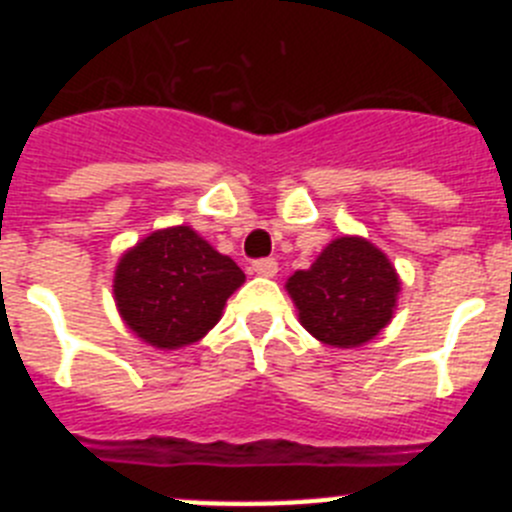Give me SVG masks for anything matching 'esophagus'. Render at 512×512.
<instances>
[{"label": "esophagus", "instance_id": "obj_1", "mask_svg": "<svg viewBox=\"0 0 512 512\" xmlns=\"http://www.w3.org/2000/svg\"><path fill=\"white\" fill-rule=\"evenodd\" d=\"M251 269L256 271V274H261V277H274L277 274V259H256L251 264Z\"/></svg>", "mask_w": 512, "mask_h": 512}]
</instances>
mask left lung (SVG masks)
<instances>
[{
    "label": "left lung",
    "instance_id": "left-lung-1",
    "mask_svg": "<svg viewBox=\"0 0 512 512\" xmlns=\"http://www.w3.org/2000/svg\"><path fill=\"white\" fill-rule=\"evenodd\" d=\"M287 292L300 323L318 341L354 348L372 341L395 312V266L364 238H338L307 271H295Z\"/></svg>",
    "mask_w": 512,
    "mask_h": 512
}]
</instances>
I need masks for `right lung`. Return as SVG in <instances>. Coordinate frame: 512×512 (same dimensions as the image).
<instances>
[{"instance_id":"1","label":"right lung","mask_w":512,"mask_h":512,"mask_svg":"<svg viewBox=\"0 0 512 512\" xmlns=\"http://www.w3.org/2000/svg\"><path fill=\"white\" fill-rule=\"evenodd\" d=\"M246 274L187 225L151 233L117 264L115 300L135 336L156 348L200 341Z\"/></svg>"}]
</instances>
